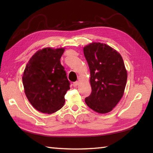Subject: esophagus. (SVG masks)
Segmentation results:
<instances>
[{
	"instance_id": "34e87169",
	"label": "esophagus",
	"mask_w": 153,
	"mask_h": 153,
	"mask_svg": "<svg viewBox=\"0 0 153 153\" xmlns=\"http://www.w3.org/2000/svg\"><path fill=\"white\" fill-rule=\"evenodd\" d=\"M79 84V82H74V83H73V85L74 86V87H77V85H78Z\"/></svg>"
}]
</instances>
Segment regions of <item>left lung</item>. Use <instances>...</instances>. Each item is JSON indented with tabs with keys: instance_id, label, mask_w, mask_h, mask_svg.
Segmentation results:
<instances>
[{
	"instance_id": "1",
	"label": "left lung",
	"mask_w": 153,
	"mask_h": 153,
	"mask_svg": "<svg viewBox=\"0 0 153 153\" xmlns=\"http://www.w3.org/2000/svg\"><path fill=\"white\" fill-rule=\"evenodd\" d=\"M92 91L85 101L99 114L112 111L124 93L128 73L121 55L109 45L92 42L83 48Z\"/></svg>"
}]
</instances>
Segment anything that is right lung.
<instances>
[{
	"mask_svg": "<svg viewBox=\"0 0 153 153\" xmlns=\"http://www.w3.org/2000/svg\"><path fill=\"white\" fill-rule=\"evenodd\" d=\"M65 48L46 47L37 51L28 61L22 76L25 95L38 111L51 114L62 108L70 89L60 63Z\"/></svg>",
	"mask_w": 153,
	"mask_h": 153,
	"instance_id": "obj_1",
	"label": "right lung"
}]
</instances>
